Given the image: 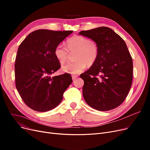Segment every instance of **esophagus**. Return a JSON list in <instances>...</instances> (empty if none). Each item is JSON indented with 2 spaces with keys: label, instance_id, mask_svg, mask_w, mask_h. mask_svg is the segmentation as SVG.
<instances>
[{
  "label": "esophagus",
  "instance_id": "1",
  "mask_svg": "<svg viewBox=\"0 0 150 150\" xmlns=\"http://www.w3.org/2000/svg\"><path fill=\"white\" fill-rule=\"evenodd\" d=\"M78 76V75H72V80H75L76 79V78Z\"/></svg>",
  "mask_w": 150,
  "mask_h": 150
}]
</instances>
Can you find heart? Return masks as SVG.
Wrapping results in <instances>:
<instances>
[{
	"label": "heart",
	"instance_id": "1",
	"mask_svg": "<svg viewBox=\"0 0 150 150\" xmlns=\"http://www.w3.org/2000/svg\"><path fill=\"white\" fill-rule=\"evenodd\" d=\"M67 47L59 44L55 47L54 54L57 60L63 64L68 58L69 52H75V61L62 66V70L70 74H78L85 69L86 64L92 65L98 57V48L90 39L81 36H75L69 39Z\"/></svg>",
	"mask_w": 150,
	"mask_h": 150
}]
</instances>
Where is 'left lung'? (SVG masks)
Listing matches in <instances>:
<instances>
[{
  "instance_id": "obj_1",
  "label": "left lung",
  "mask_w": 150,
  "mask_h": 150,
  "mask_svg": "<svg viewBox=\"0 0 150 150\" xmlns=\"http://www.w3.org/2000/svg\"><path fill=\"white\" fill-rule=\"evenodd\" d=\"M79 35L92 39L98 48L96 62L80 75L84 100L98 111L113 109L123 103L132 84V59L127 44L106 27L81 31Z\"/></svg>"
}]
</instances>
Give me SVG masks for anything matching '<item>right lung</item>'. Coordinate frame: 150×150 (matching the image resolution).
<instances>
[{
  "label": "right lung",
  "mask_w": 150,
  "mask_h": 150,
  "mask_svg": "<svg viewBox=\"0 0 150 150\" xmlns=\"http://www.w3.org/2000/svg\"><path fill=\"white\" fill-rule=\"evenodd\" d=\"M73 31L38 30L20 44L14 70L16 87L24 103L38 112H46L61 103L72 83L69 74L51 76L60 67L55 47Z\"/></svg>",
  "instance_id": "add662e5"
}]
</instances>
